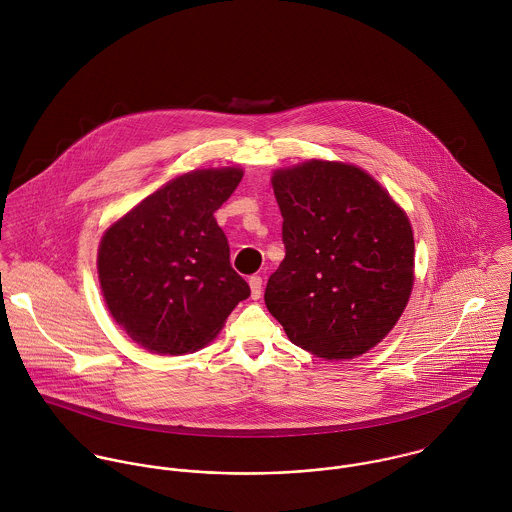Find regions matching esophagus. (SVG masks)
<instances>
[{
	"label": "esophagus",
	"mask_w": 512,
	"mask_h": 512,
	"mask_svg": "<svg viewBox=\"0 0 512 512\" xmlns=\"http://www.w3.org/2000/svg\"><path fill=\"white\" fill-rule=\"evenodd\" d=\"M248 284H250V290H252V299H260V295H262V278L260 276H250Z\"/></svg>",
	"instance_id": "1"
}]
</instances>
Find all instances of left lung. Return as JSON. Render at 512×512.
Instances as JSON below:
<instances>
[{
	"instance_id": "left-lung-1",
	"label": "left lung",
	"mask_w": 512,
	"mask_h": 512,
	"mask_svg": "<svg viewBox=\"0 0 512 512\" xmlns=\"http://www.w3.org/2000/svg\"><path fill=\"white\" fill-rule=\"evenodd\" d=\"M286 258L266 307L293 345L353 359L400 319L414 282V236L404 211L363 169L307 161L276 171Z\"/></svg>"
}]
</instances>
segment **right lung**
Segmentation results:
<instances>
[{"label": "right lung", "mask_w": 512, "mask_h": 512, "mask_svg": "<svg viewBox=\"0 0 512 512\" xmlns=\"http://www.w3.org/2000/svg\"><path fill=\"white\" fill-rule=\"evenodd\" d=\"M240 179L236 167L175 177L104 234L102 293L138 345L161 355L197 351L250 295L230 266L228 240L215 220Z\"/></svg>", "instance_id": "add662e5"}]
</instances>
